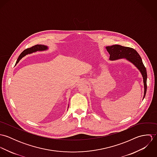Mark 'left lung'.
I'll list each match as a JSON object with an SVG mask.
<instances>
[{
  "mask_svg": "<svg viewBox=\"0 0 157 157\" xmlns=\"http://www.w3.org/2000/svg\"><path fill=\"white\" fill-rule=\"evenodd\" d=\"M106 48L107 51L110 54V60H113L120 59H126L133 63L138 69L143 78L144 88V98L147 90V72L139 54L136 50L132 48L123 46L121 45H112L110 46H106Z\"/></svg>",
  "mask_w": 157,
  "mask_h": 157,
  "instance_id": "left-lung-1",
  "label": "left lung"
}]
</instances>
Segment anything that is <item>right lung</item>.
I'll use <instances>...</instances> for the list:
<instances>
[{"mask_svg": "<svg viewBox=\"0 0 157 157\" xmlns=\"http://www.w3.org/2000/svg\"><path fill=\"white\" fill-rule=\"evenodd\" d=\"M48 49V46H45L44 45H36L29 48H27L25 50H24L22 52L21 54V55L19 56L17 62L16 63V65L17 64L19 63V62L21 60V59H22L23 57H24L25 56H26L28 54H31L36 51H45Z\"/></svg>", "mask_w": 157, "mask_h": 157, "instance_id": "add662e5", "label": "right lung"}]
</instances>
